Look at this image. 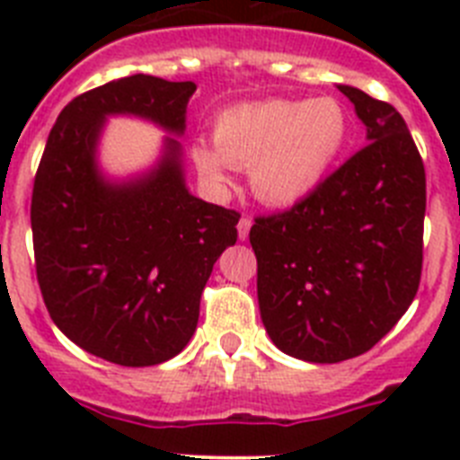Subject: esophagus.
Segmentation results:
<instances>
[{
  "label": "esophagus",
  "mask_w": 460,
  "mask_h": 460,
  "mask_svg": "<svg viewBox=\"0 0 460 460\" xmlns=\"http://www.w3.org/2000/svg\"><path fill=\"white\" fill-rule=\"evenodd\" d=\"M251 226H253V221H251V217H242L239 218V223H237V233H239V239H246L249 237V233H251Z\"/></svg>",
  "instance_id": "34e87169"
}]
</instances>
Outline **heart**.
I'll list each match as a JSON object with an SVG mask.
<instances>
[{
	"label": "heart",
	"mask_w": 460,
	"mask_h": 460,
	"mask_svg": "<svg viewBox=\"0 0 460 460\" xmlns=\"http://www.w3.org/2000/svg\"><path fill=\"white\" fill-rule=\"evenodd\" d=\"M350 140V117L332 96L237 103L214 119V145L195 140L190 158L209 184L249 168L258 200L290 207L323 186Z\"/></svg>",
	"instance_id": "1"
}]
</instances>
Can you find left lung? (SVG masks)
I'll return each mask as SVG.
<instances>
[{"instance_id": "1", "label": "left lung", "mask_w": 460, "mask_h": 460, "mask_svg": "<svg viewBox=\"0 0 460 460\" xmlns=\"http://www.w3.org/2000/svg\"><path fill=\"white\" fill-rule=\"evenodd\" d=\"M368 145L290 209L255 218L260 318L279 350L313 364L368 352L420 290L426 172L394 105L339 84Z\"/></svg>"}]
</instances>
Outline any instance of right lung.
Returning <instances> with one entry per match:
<instances>
[{
  "label": "right lung",
  "mask_w": 460,
  "mask_h": 460,
  "mask_svg": "<svg viewBox=\"0 0 460 460\" xmlns=\"http://www.w3.org/2000/svg\"><path fill=\"white\" fill-rule=\"evenodd\" d=\"M193 83L128 75L80 93L59 112L31 193L36 279L52 323L83 350L119 367H156L186 348L218 255L239 214L189 193L181 147L112 184L96 165L108 115L184 133Z\"/></svg>",
  "instance_id": "1"
}]
</instances>
